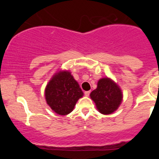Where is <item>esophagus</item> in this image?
Wrapping results in <instances>:
<instances>
[{
	"instance_id": "1",
	"label": "esophagus",
	"mask_w": 159,
	"mask_h": 159,
	"mask_svg": "<svg viewBox=\"0 0 159 159\" xmlns=\"http://www.w3.org/2000/svg\"><path fill=\"white\" fill-rule=\"evenodd\" d=\"M90 93V91H86V92H84V94L86 96H89Z\"/></svg>"
}]
</instances>
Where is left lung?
I'll list each match as a JSON object with an SVG mask.
<instances>
[{
	"instance_id": "1",
	"label": "left lung",
	"mask_w": 159,
	"mask_h": 159,
	"mask_svg": "<svg viewBox=\"0 0 159 159\" xmlns=\"http://www.w3.org/2000/svg\"><path fill=\"white\" fill-rule=\"evenodd\" d=\"M91 99L101 114H111L121 105L123 95L120 86L110 78L98 80L97 87L91 92Z\"/></svg>"
}]
</instances>
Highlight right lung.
Instances as JSON below:
<instances>
[{
    "mask_svg": "<svg viewBox=\"0 0 159 159\" xmlns=\"http://www.w3.org/2000/svg\"><path fill=\"white\" fill-rule=\"evenodd\" d=\"M83 96L79 84L68 70L57 71L45 89V101L48 106L62 116L72 112L78 99Z\"/></svg>",
    "mask_w": 159,
    "mask_h": 159,
    "instance_id": "right-lung-1",
    "label": "right lung"
}]
</instances>
